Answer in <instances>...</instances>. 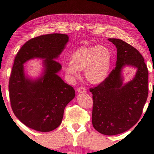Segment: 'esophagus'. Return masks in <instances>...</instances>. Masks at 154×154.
Listing matches in <instances>:
<instances>
[{
    "mask_svg": "<svg viewBox=\"0 0 154 154\" xmlns=\"http://www.w3.org/2000/svg\"><path fill=\"white\" fill-rule=\"evenodd\" d=\"M77 91L79 92V93H85L86 91L84 88H83V87H80V88H77Z\"/></svg>",
    "mask_w": 154,
    "mask_h": 154,
    "instance_id": "obj_1",
    "label": "esophagus"
}]
</instances>
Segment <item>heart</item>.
<instances>
[{"instance_id": "obj_1", "label": "heart", "mask_w": 154, "mask_h": 154, "mask_svg": "<svg viewBox=\"0 0 154 154\" xmlns=\"http://www.w3.org/2000/svg\"><path fill=\"white\" fill-rule=\"evenodd\" d=\"M112 54L108 47L82 46L75 50L64 70L68 77L75 79L79 76L78 71H84L86 80L93 85H99L108 77Z\"/></svg>"}]
</instances>
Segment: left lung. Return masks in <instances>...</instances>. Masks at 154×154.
<instances>
[{"label": "left lung", "instance_id": "obj_1", "mask_svg": "<svg viewBox=\"0 0 154 154\" xmlns=\"http://www.w3.org/2000/svg\"><path fill=\"white\" fill-rule=\"evenodd\" d=\"M117 49L116 67L104 82L89 89L93 95L92 124L106 135L124 133L140 119L148 96V70L137 50L120 39L109 38ZM137 69L136 76L123 84L125 66Z\"/></svg>", "mask_w": 154, "mask_h": 154}]
</instances>
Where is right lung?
I'll list each match as a JSON object with an SVG mask.
<instances>
[{
	"mask_svg": "<svg viewBox=\"0 0 154 154\" xmlns=\"http://www.w3.org/2000/svg\"><path fill=\"white\" fill-rule=\"evenodd\" d=\"M69 41L62 33L40 35L26 42L17 54L10 75L11 106L19 121L29 128L49 132L62 122L64 110L74 98L72 86L58 75L62 66L56 60ZM34 57L43 59L44 71L38 79L25 76L23 64Z\"/></svg>",
	"mask_w": 154,
	"mask_h": 154,
	"instance_id": "add662e5",
	"label": "right lung"
}]
</instances>
